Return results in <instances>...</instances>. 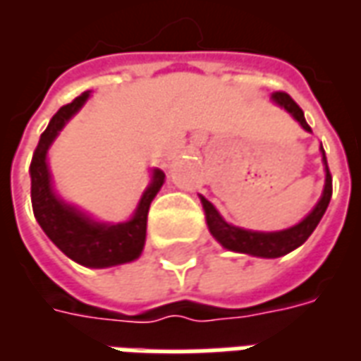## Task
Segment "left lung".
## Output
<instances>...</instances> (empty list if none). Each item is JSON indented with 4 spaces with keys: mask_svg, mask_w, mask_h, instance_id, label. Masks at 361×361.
Instances as JSON below:
<instances>
[{
    "mask_svg": "<svg viewBox=\"0 0 361 361\" xmlns=\"http://www.w3.org/2000/svg\"><path fill=\"white\" fill-rule=\"evenodd\" d=\"M272 100L276 104H280L284 110H288L292 116H294L300 126L305 129V131H311V127L307 126V121L303 118L302 108L295 104V100L286 92L282 90H276L272 92ZM323 150V147H321ZM323 162H325L326 168V180H325V191H323V197L319 199V203L315 204V209L305 216V219L295 224L294 228H288V230H282V232H250V230H242V228H235L232 224H228L226 220L222 219L219 214V211L212 207L204 197H201V203H203L204 214H207V224H209V230L211 234L219 240L226 250L240 251V253H250V255H255V257H282L290 251H294L295 247H300L311 234L313 230L317 228L319 220L323 219L326 207H329V201H331V195H333V178H331V172H329V166H326V157L325 150H323Z\"/></svg>",
    "mask_w": 361,
    "mask_h": 361,
    "instance_id": "8db88e82",
    "label": "left lung"
}]
</instances>
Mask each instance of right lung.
<instances>
[{
  "label": "right lung",
  "mask_w": 361,
  "mask_h": 361,
  "mask_svg": "<svg viewBox=\"0 0 361 361\" xmlns=\"http://www.w3.org/2000/svg\"><path fill=\"white\" fill-rule=\"evenodd\" d=\"M87 98L89 92H82L73 102L61 106L50 119L46 131L40 135V141L36 145L30 162V199L38 224L67 257L77 261L79 265L102 269V267L121 265L141 255L147 238L149 207L158 189L164 183V172L154 170L152 183L141 197L135 216L123 224H111V226L98 224L79 211H75L73 207L59 201L51 191L46 152L50 149L51 141L56 139V135L59 133V129L66 126L67 119L81 108Z\"/></svg>",
  "instance_id": "right-lung-1"
}]
</instances>
